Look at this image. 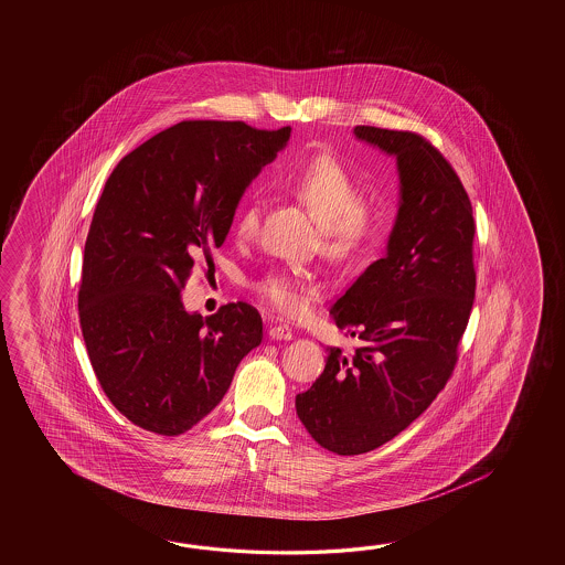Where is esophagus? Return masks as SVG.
I'll list each match as a JSON object with an SVG mask.
<instances>
[{"label": "esophagus", "mask_w": 565, "mask_h": 565, "mask_svg": "<svg viewBox=\"0 0 565 565\" xmlns=\"http://www.w3.org/2000/svg\"><path fill=\"white\" fill-rule=\"evenodd\" d=\"M268 337L275 341H290L292 339V331L288 329L287 324H273L268 329Z\"/></svg>", "instance_id": "1"}]
</instances>
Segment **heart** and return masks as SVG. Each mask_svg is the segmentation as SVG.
Here are the masks:
<instances>
[{"label":"heart","mask_w":565,"mask_h":565,"mask_svg":"<svg viewBox=\"0 0 565 565\" xmlns=\"http://www.w3.org/2000/svg\"><path fill=\"white\" fill-rule=\"evenodd\" d=\"M292 192L323 224L324 248L333 256H353L382 236L384 210L361 200L360 183L335 157L311 159L292 180ZM260 202L242 204L234 224L241 241H253L260 228ZM260 297L285 315H299L307 305V290L287 270H270L256 282Z\"/></svg>","instance_id":"heart-1"}]
</instances>
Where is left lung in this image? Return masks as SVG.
Listing matches in <instances>:
<instances>
[{
  "mask_svg": "<svg viewBox=\"0 0 565 565\" xmlns=\"http://www.w3.org/2000/svg\"><path fill=\"white\" fill-rule=\"evenodd\" d=\"M353 132L396 157V222L384 258L331 307L360 345L327 348L323 373L295 399L312 438L343 457L385 445L433 404L457 365L477 287L472 205L452 166L416 132Z\"/></svg>",
  "mask_w": 565,
  "mask_h": 565,
  "instance_id": "obj_1",
  "label": "left lung"
}]
</instances>
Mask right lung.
<instances>
[{
  "instance_id": "right-lung-1",
  "label": "right lung",
  "mask_w": 565,
  "mask_h": 565,
  "mask_svg": "<svg viewBox=\"0 0 565 565\" xmlns=\"http://www.w3.org/2000/svg\"><path fill=\"white\" fill-rule=\"evenodd\" d=\"M290 127L181 120L122 157L86 236L78 317L96 380L135 426L178 436L216 408L263 341L248 302L188 312L181 288L228 236L250 181Z\"/></svg>"
}]
</instances>
